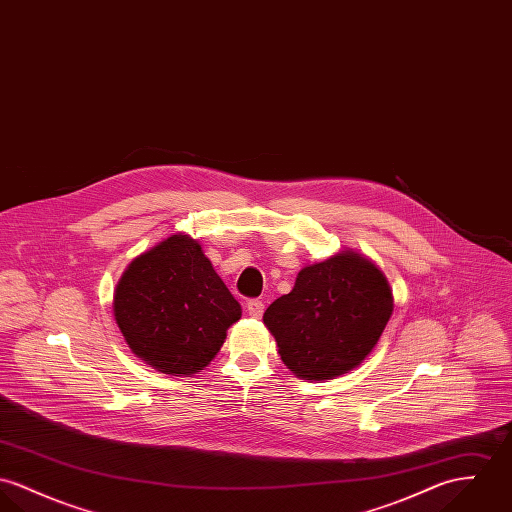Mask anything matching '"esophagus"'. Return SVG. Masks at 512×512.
<instances>
[{"label": "esophagus", "instance_id": "34e87169", "mask_svg": "<svg viewBox=\"0 0 512 512\" xmlns=\"http://www.w3.org/2000/svg\"><path fill=\"white\" fill-rule=\"evenodd\" d=\"M245 308H247L249 316H253V318H261V316H263V312H265V304H263L261 300H257V298L247 300Z\"/></svg>", "mask_w": 512, "mask_h": 512}]
</instances>
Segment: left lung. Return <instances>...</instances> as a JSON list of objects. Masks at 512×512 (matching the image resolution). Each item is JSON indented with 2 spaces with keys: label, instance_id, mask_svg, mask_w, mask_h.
Returning a JSON list of instances; mask_svg holds the SVG:
<instances>
[{
  "label": "left lung",
  "instance_id": "8db88e82",
  "mask_svg": "<svg viewBox=\"0 0 512 512\" xmlns=\"http://www.w3.org/2000/svg\"><path fill=\"white\" fill-rule=\"evenodd\" d=\"M393 290L365 255L343 249L306 265L263 322L284 365L304 381H328L359 367L393 314Z\"/></svg>",
  "mask_w": 512,
  "mask_h": 512
}]
</instances>
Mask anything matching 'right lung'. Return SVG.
Wrapping results in <instances>:
<instances>
[{"label": "right lung", "instance_id": "add662e5", "mask_svg": "<svg viewBox=\"0 0 512 512\" xmlns=\"http://www.w3.org/2000/svg\"><path fill=\"white\" fill-rule=\"evenodd\" d=\"M114 318L129 349L165 375H196L218 355L241 306L202 245L172 233L123 271Z\"/></svg>", "mask_w": 512, "mask_h": 512}]
</instances>
